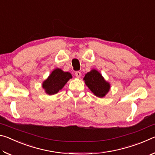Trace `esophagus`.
Segmentation results:
<instances>
[{
	"label": "esophagus",
	"instance_id": "esophagus-1",
	"mask_svg": "<svg viewBox=\"0 0 155 155\" xmlns=\"http://www.w3.org/2000/svg\"><path fill=\"white\" fill-rule=\"evenodd\" d=\"M75 76L77 78H80L81 77V72H75Z\"/></svg>",
	"mask_w": 155,
	"mask_h": 155
}]
</instances>
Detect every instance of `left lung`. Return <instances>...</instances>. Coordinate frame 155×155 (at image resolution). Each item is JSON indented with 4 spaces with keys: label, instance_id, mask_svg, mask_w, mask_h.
Returning a JSON list of instances; mask_svg holds the SVG:
<instances>
[{
    "label": "left lung",
    "instance_id": "8db88e82",
    "mask_svg": "<svg viewBox=\"0 0 155 155\" xmlns=\"http://www.w3.org/2000/svg\"><path fill=\"white\" fill-rule=\"evenodd\" d=\"M85 85L94 95L98 98H103L109 92L111 88L110 83L96 69L87 72L83 78Z\"/></svg>",
    "mask_w": 155,
    "mask_h": 155
}]
</instances>
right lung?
I'll return each mask as SVG.
<instances>
[{
	"mask_svg": "<svg viewBox=\"0 0 155 155\" xmlns=\"http://www.w3.org/2000/svg\"><path fill=\"white\" fill-rule=\"evenodd\" d=\"M72 78V74L70 72L63 71L60 68H56L51 72L48 77L44 81L42 87L46 94L48 95H54L58 93Z\"/></svg>",
	"mask_w": 155,
	"mask_h": 155,
	"instance_id": "obj_1",
	"label": "right lung"
}]
</instances>
